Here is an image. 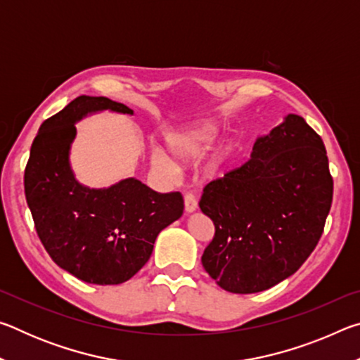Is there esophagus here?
Masks as SVG:
<instances>
[{
  "mask_svg": "<svg viewBox=\"0 0 360 360\" xmlns=\"http://www.w3.org/2000/svg\"><path fill=\"white\" fill-rule=\"evenodd\" d=\"M198 208V203H197V198L193 197L192 193H186L184 195V210L186 212H195Z\"/></svg>",
  "mask_w": 360,
  "mask_h": 360,
  "instance_id": "esophagus-1",
  "label": "esophagus"
}]
</instances>
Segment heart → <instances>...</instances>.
I'll use <instances>...</instances> for the list:
<instances>
[{"instance_id":"heart-1","label":"heart","mask_w":360,"mask_h":360,"mask_svg":"<svg viewBox=\"0 0 360 360\" xmlns=\"http://www.w3.org/2000/svg\"><path fill=\"white\" fill-rule=\"evenodd\" d=\"M221 133V127L211 120L195 122L174 129L165 136V146L170 157L158 149L154 150L150 155L152 167L158 172L174 174L178 168L197 165L216 148ZM222 163V158L212 163L208 169L210 174L217 173Z\"/></svg>"}]
</instances>
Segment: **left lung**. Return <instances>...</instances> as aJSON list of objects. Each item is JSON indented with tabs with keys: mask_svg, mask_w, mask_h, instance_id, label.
I'll use <instances>...</instances> for the list:
<instances>
[{
	"mask_svg": "<svg viewBox=\"0 0 360 360\" xmlns=\"http://www.w3.org/2000/svg\"><path fill=\"white\" fill-rule=\"evenodd\" d=\"M332 195L324 143L288 114L255 139L251 160L203 188L200 210L216 229L202 255L206 273L233 294L284 281L318 245Z\"/></svg>",
	"mask_w": 360,
	"mask_h": 360,
	"instance_id": "obj_1",
	"label": "left lung"
}]
</instances>
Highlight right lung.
<instances>
[{"label":"right lung","instance_id":"right-lung-1","mask_svg":"<svg viewBox=\"0 0 360 360\" xmlns=\"http://www.w3.org/2000/svg\"><path fill=\"white\" fill-rule=\"evenodd\" d=\"M103 111L133 115L106 96H77L42 122L25 168V197L36 231L56 264L89 284H122L149 260L160 231L182 216L179 192L157 193L136 178L109 187L76 179V124Z\"/></svg>","mask_w":360,"mask_h":360}]
</instances>
